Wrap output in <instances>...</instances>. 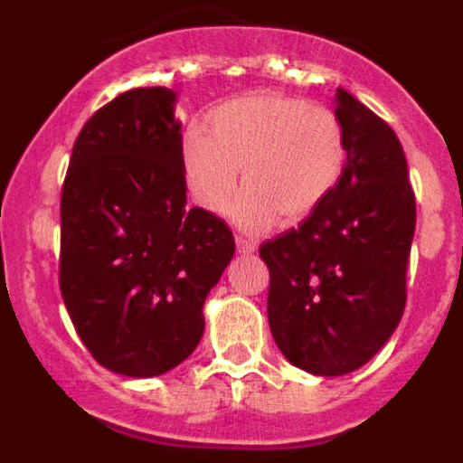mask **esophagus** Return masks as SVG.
I'll return each instance as SVG.
<instances>
[{"label": "esophagus", "mask_w": 463, "mask_h": 463, "mask_svg": "<svg viewBox=\"0 0 463 463\" xmlns=\"http://www.w3.org/2000/svg\"><path fill=\"white\" fill-rule=\"evenodd\" d=\"M236 250H239L241 255H252V252L257 250V245L252 243V241L243 239V236H236Z\"/></svg>", "instance_id": "obj_1"}]
</instances>
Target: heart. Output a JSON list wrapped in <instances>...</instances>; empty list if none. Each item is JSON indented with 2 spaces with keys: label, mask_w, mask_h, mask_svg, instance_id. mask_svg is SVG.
<instances>
[{
  "label": "heart",
  "mask_w": 463,
  "mask_h": 463,
  "mask_svg": "<svg viewBox=\"0 0 463 463\" xmlns=\"http://www.w3.org/2000/svg\"><path fill=\"white\" fill-rule=\"evenodd\" d=\"M211 134L190 127L181 166L196 206L222 213L239 185L232 218L248 232L306 220L341 181L345 134L325 106L276 92L245 94L208 116Z\"/></svg>",
  "instance_id": "heart-1"
}]
</instances>
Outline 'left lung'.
Listing matches in <instances>:
<instances>
[{
  "label": "left lung",
  "instance_id": "left-lung-1",
  "mask_svg": "<svg viewBox=\"0 0 463 463\" xmlns=\"http://www.w3.org/2000/svg\"><path fill=\"white\" fill-rule=\"evenodd\" d=\"M345 134L341 181L297 229L260 248L271 273L278 350L313 375H345L399 326L415 236V194L394 129L336 88Z\"/></svg>",
  "mask_w": 463,
  "mask_h": 463
}]
</instances>
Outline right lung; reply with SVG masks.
I'll use <instances>...</instances> for the list:
<instances>
[{
    "mask_svg": "<svg viewBox=\"0 0 463 463\" xmlns=\"http://www.w3.org/2000/svg\"><path fill=\"white\" fill-rule=\"evenodd\" d=\"M185 206L174 90H129L85 122L62 187L60 288L80 341L113 373L162 375L202 341L234 236Z\"/></svg>",
    "mask_w": 463,
    "mask_h": 463,
    "instance_id": "right-lung-1",
    "label": "right lung"
}]
</instances>
